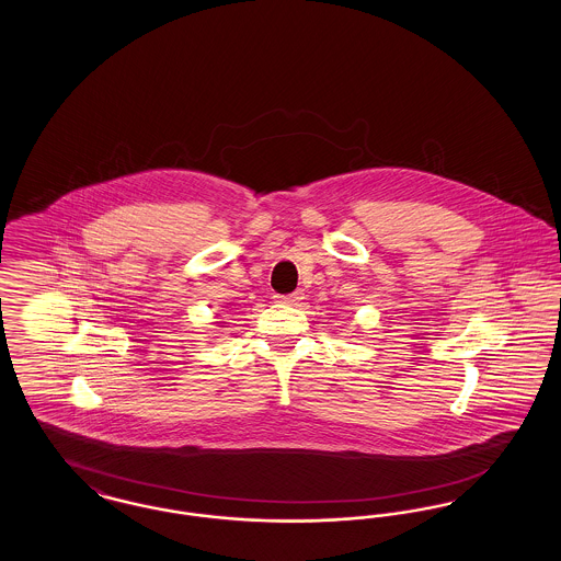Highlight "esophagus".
Segmentation results:
<instances>
[{
	"mask_svg": "<svg viewBox=\"0 0 561 561\" xmlns=\"http://www.w3.org/2000/svg\"><path fill=\"white\" fill-rule=\"evenodd\" d=\"M277 302L282 305H300L305 300V293L302 290H296V293L288 294V296H275Z\"/></svg>",
	"mask_w": 561,
	"mask_h": 561,
	"instance_id": "obj_1",
	"label": "esophagus"
}]
</instances>
